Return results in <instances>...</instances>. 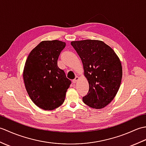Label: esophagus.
Here are the masks:
<instances>
[{
    "instance_id": "34e87169",
    "label": "esophagus",
    "mask_w": 146,
    "mask_h": 146,
    "mask_svg": "<svg viewBox=\"0 0 146 146\" xmlns=\"http://www.w3.org/2000/svg\"><path fill=\"white\" fill-rule=\"evenodd\" d=\"M78 80H79V77L78 76H76L75 78L73 80V83H76L78 82Z\"/></svg>"
}]
</instances>
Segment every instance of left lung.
<instances>
[{"label": "left lung", "instance_id": "8db88e82", "mask_svg": "<svg viewBox=\"0 0 146 146\" xmlns=\"http://www.w3.org/2000/svg\"><path fill=\"white\" fill-rule=\"evenodd\" d=\"M71 44L81 58L89 84L83 102L96 109L104 108L113 100L121 84L122 68L119 58L112 48L99 40L74 41Z\"/></svg>", "mask_w": 146, "mask_h": 146}]
</instances>
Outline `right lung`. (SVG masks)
I'll use <instances>...</instances> for the list:
<instances>
[{"instance_id": "obj_1", "label": "right lung", "mask_w": 146, "mask_h": 146, "mask_svg": "<svg viewBox=\"0 0 146 146\" xmlns=\"http://www.w3.org/2000/svg\"><path fill=\"white\" fill-rule=\"evenodd\" d=\"M66 43L42 41L31 51L23 70L26 91L33 103L45 110L63 104L71 81L58 66V59Z\"/></svg>"}]
</instances>
